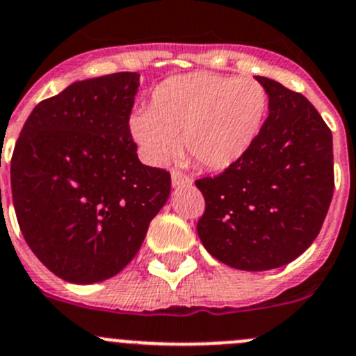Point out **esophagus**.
Segmentation results:
<instances>
[{"label": "esophagus", "mask_w": 356, "mask_h": 356, "mask_svg": "<svg viewBox=\"0 0 356 356\" xmlns=\"http://www.w3.org/2000/svg\"><path fill=\"white\" fill-rule=\"evenodd\" d=\"M172 175V186L174 188H184V186H191V179L188 177L186 174H182L181 170H177V168H174V170L170 172Z\"/></svg>", "instance_id": "obj_1"}]
</instances>
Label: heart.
I'll use <instances>...</instances> for the list:
<instances>
[{
  "mask_svg": "<svg viewBox=\"0 0 356 356\" xmlns=\"http://www.w3.org/2000/svg\"><path fill=\"white\" fill-rule=\"evenodd\" d=\"M270 108L252 78L189 72L172 76L151 94L149 109L130 118V132L147 161L161 165L182 149L209 170H226L250 151Z\"/></svg>",
  "mask_w": 356,
  "mask_h": 356,
  "instance_id": "1",
  "label": "heart"
}]
</instances>
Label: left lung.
Segmentation results:
<instances>
[{
	"label": "left lung",
	"mask_w": 356,
	"mask_h": 356,
	"mask_svg": "<svg viewBox=\"0 0 356 356\" xmlns=\"http://www.w3.org/2000/svg\"><path fill=\"white\" fill-rule=\"evenodd\" d=\"M270 115L247 154L196 181L205 198L198 236L210 255L243 271L289 264L322 229L334 193L332 132L305 95L255 76Z\"/></svg>",
	"instance_id": "8db88e82"
}]
</instances>
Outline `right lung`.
<instances>
[{
    "label": "right lung",
    "instance_id": "add662e5",
    "mask_svg": "<svg viewBox=\"0 0 356 356\" xmlns=\"http://www.w3.org/2000/svg\"><path fill=\"white\" fill-rule=\"evenodd\" d=\"M137 90V72L74 81L33 109L13 149L20 231L71 284L118 275L170 195V174L137 156L129 127Z\"/></svg>",
    "mask_w": 356,
    "mask_h": 356
}]
</instances>
